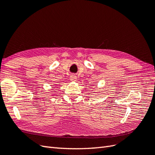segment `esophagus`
Returning <instances> with one entry per match:
<instances>
[{"label": "esophagus", "instance_id": "34e87169", "mask_svg": "<svg viewBox=\"0 0 155 155\" xmlns=\"http://www.w3.org/2000/svg\"><path fill=\"white\" fill-rule=\"evenodd\" d=\"M70 79L72 82H76V81H77V76H76L75 74H71V77H70Z\"/></svg>", "mask_w": 155, "mask_h": 155}]
</instances>
